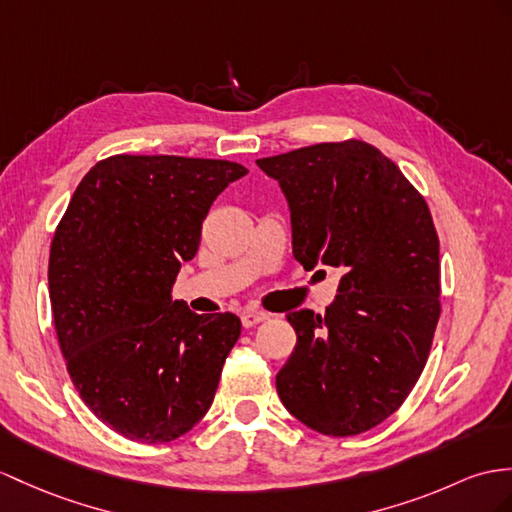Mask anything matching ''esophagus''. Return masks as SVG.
<instances>
[{
    "label": "esophagus",
    "mask_w": 512,
    "mask_h": 512,
    "mask_svg": "<svg viewBox=\"0 0 512 512\" xmlns=\"http://www.w3.org/2000/svg\"><path fill=\"white\" fill-rule=\"evenodd\" d=\"M265 319H269V315L263 313V310H256V308H247L241 313V321L245 328H252V326H256V323L265 321Z\"/></svg>",
    "instance_id": "esophagus-1"
}]
</instances>
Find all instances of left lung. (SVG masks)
Wrapping results in <instances>:
<instances>
[{"label":"left lung","mask_w":512,"mask_h":512,"mask_svg":"<svg viewBox=\"0 0 512 512\" xmlns=\"http://www.w3.org/2000/svg\"><path fill=\"white\" fill-rule=\"evenodd\" d=\"M256 165L289 204L295 260L341 273L326 315H286L297 343L276 376L280 400L315 432H367L413 391L441 315L439 236L426 199L395 162L354 139Z\"/></svg>","instance_id":"1"}]
</instances>
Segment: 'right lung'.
Listing matches in <instances>:
<instances>
[{
    "instance_id": "1",
    "label": "right lung",
    "mask_w": 512,
    "mask_h": 512,
    "mask_svg": "<svg viewBox=\"0 0 512 512\" xmlns=\"http://www.w3.org/2000/svg\"><path fill=\"white\" fill-rule=\"evenodd\" d=\"M247 169L182 156H110L86 173L49 252V299L69 376L106 426L169 443L202 421L226 356L232 313L171 299L217 195Z\"/></svg>"
}]
</instances>
